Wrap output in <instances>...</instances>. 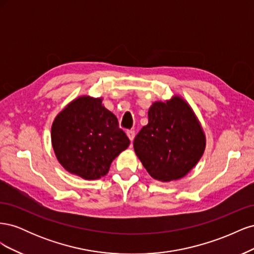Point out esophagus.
<instances>
[{"label": "esophagus", "instance_id": "esophagus-1", "mask_svg": "<svg viewBox=\"0 0 254 254\" xmlns=\"http://www.w3.org/2000/svg\"><path fill=\"white\" fill-rule=\"evenodd\" d=\"M126 134H127V136L129 137V140L131 141V143H132V141H133V139H134V136H135L134 131H132V130H128V131L126 132Z\"/></svg>", "mask_w": 254, "mask_h": 254}]
</instances>
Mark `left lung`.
Returning a JSON list of instances; mask_svg holds the SVG:
<instances>
[{
  "label": "left lung",
  "instance_id": "left-lung-1",
  "mask_svg": "<svg viewBox=\"0 0 254 254\" xmlns=\"http://www.w3.org/2000/svg\"><path fill=\"white\" fill-rule=\"evenodd\" d=\"M205 133L190 104L180 95L152 103L148 124L133 141L135 155L153 179L171 182L187 176L201 159Z\"/></svg>",
  "mask_w": 254,
  "mask_h": 254
}]
</instances>
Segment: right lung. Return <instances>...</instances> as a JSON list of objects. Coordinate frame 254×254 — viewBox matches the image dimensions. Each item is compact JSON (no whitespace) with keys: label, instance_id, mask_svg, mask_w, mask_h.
<instances>
[{"label":"right lung","instance_id":"right-lung-1","mask_svg":"<svg viewBox=\"0 0 254 254\" xmlns=\"http://www.w3.org/2000/svg\"><path fill=\"white\" fill-rule=\"evenodd\" d=\"M103 97H76L61 110L51 129L52 146L60 165L72 175L97 180L130 141Z\"/></svg>","mask_w":254,"mask_h":254}]
</instances>
